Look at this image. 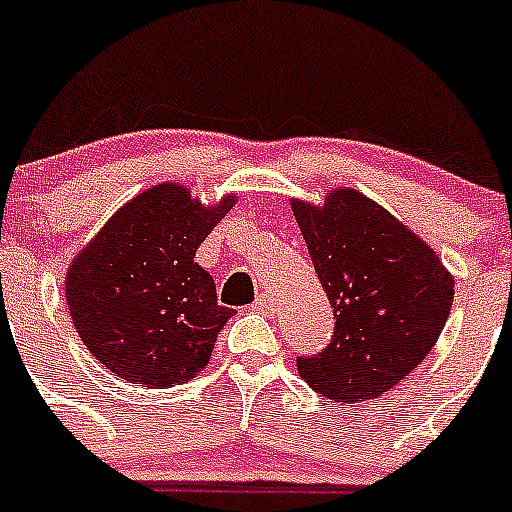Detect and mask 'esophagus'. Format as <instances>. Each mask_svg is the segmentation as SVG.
<instances>
[{"mask_svg": "<svg viewBox=\"0 0 512 512\" xmlns=\"http://www.w3.org/2000/svg\"><path fill=\"white\" fill-rule=\"evenodd\" d=\"M255 309H260V312H267V309H272V297L270 294H260L255 302Z\"/></svg>", "mask_w": 512, "mask_h": 512, "instance_id": "34e87169", "label": "esophagus"}]
</instances>
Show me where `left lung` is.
<instances>
[{
    "label": "left lung",
    "mask_w": 512,
    "mask_h": 512,
    "mask_svg": "<svg viewBox=\"0 0 512 512\" xmlns=\"http://www.w3.org/2000/svg\"><path fill=\"white\" fill-rule=\"evenodd\" d=\"M314 270L334 307L332 344L297 356L317 394L342 404L379 399L436 347L453 304V275L399 218L354 188L322 205L292 200Z\"/></svg>",
    "instance_id": "1"
}]
</instances>
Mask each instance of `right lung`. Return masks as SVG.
Segmentation results:
<instances>
[{
	"mask_svg": "<svg viewBox=\"0 0 512 512\" xmlns=\"http://www.w3.org/2000/svg\"><path fill=\"white\" fill-rule=\"evenodd\" d=\"M235 195L203 205L180 183H158L116 210L79 250L64 289L81 342L131 384L170 389L208 366L232 309L195 250Z\"/></svg>",
	"mask_w": 512,
	"mask_h": 512,
	"instance_id": "1",
	"label": "right lung"
}]
</instances>
